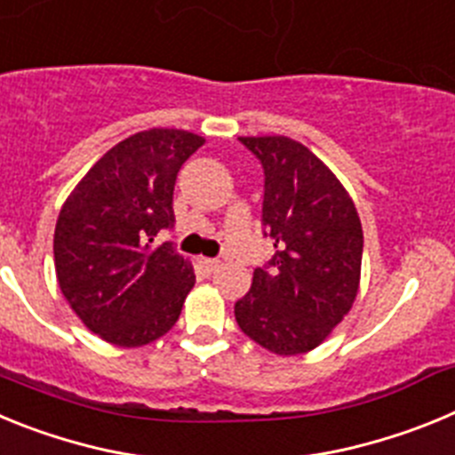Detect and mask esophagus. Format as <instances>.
Returning <instances> with one entry per match:
<instances>
[{
  "label": "esophagus",
  "instance_id": "obj_1",
  "mask_svg": "<svg viewBox=\"0 0 455 455\" xmlns=\"http://www.w3.org/2000/svg\"><path fill=\"white\" fill-rule=\"evenodd\" d=\"M200 264H203L204 271L212 273L220 267V259H214V257H203V259H200Z\"/></svg>",
  "mask_w": 455,
  "mask_h": 455
}]
</instances>
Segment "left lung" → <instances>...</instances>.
<instances>
[{"mask_svg":"<svg viewBox=\"0 0 455 455\" xmlns=\"http://www.w3.org/2000/svg\"><path fill=\"white\" fill-rule=\"evenodd\" d=\"M264 168V236L273 257L235 303L236 323L277 355L316 348L348 315L360 284L363 225L351 196L303 143L241 136Z\"/></svg>","mask_w":455,"mask_h":455,"instance_id":"8db88e82","label":"left lung"}]
</instances>
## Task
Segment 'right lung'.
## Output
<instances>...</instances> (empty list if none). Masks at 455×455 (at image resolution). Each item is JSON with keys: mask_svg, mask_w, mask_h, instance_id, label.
Here are the masks:
<instances>
[{"mask_svg": "<svg viewBox=\"0 0 455 455\" xmlns=\"http://www.w3.org/2000/svg\"><path fill=\"white\" fill-rule=\"evenodd\" d=\"M203 136L148 130L120 140L68 196L54 230L59 287L88 331L143 347L180 319L196 275L171 241L175 180Z\"/></svg>", "mask_w": 455, "mask_h": 455, "instance_id": "add662e5", "label": "right lung"}]
</instances>
